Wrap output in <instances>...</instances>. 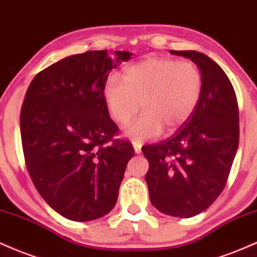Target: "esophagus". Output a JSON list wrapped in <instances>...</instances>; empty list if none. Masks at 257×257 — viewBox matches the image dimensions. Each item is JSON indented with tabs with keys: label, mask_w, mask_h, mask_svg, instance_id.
Segmentation results:
<instances>
[{
	"label": "esophagus",
	"mask_w": 257,
	"mask_h": 257,
	"mask_svg": "<svg viewBox=\"0 0 257 257\" xmlns=\"http://www.w3.org/2000/svg\"><path fill=\"white\" fill-rule=\"evenodd\" d=\"M132 146H134V149H135V153L136 154H140L141 153V150H142V143H141V142L134 141V142H132Z\"/></svg>",
	"instance_id": "obj_1"
}]
</instances>
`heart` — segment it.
I'll return each instance as SVG.
<instances>
[{
    "label": "heart",
    "mask_w": 257,
    "mask_h": 257,
    "mask_svg": "<svg viewBox=\"0 0 257 257\" xmlns=\"http://www.w3.org/2000/svg\"><path fill=\"white\" fill-rule=\"evenodd\" d=\"M122 80L110 75L103 86L108 114L119 126L126 125L141 107L143 114L126 130L141 142L182 126L192 115L202 95L203 79L191 61L148 57L128 66Z\"/></svg>",
    "instance_id": "heart-1"
}]
</instances>
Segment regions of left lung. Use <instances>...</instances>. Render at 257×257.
<instances>
[{
    "instance_id": "obj_1",
    "label": "left lung",
    "mask_w": 257,
    "mask_h": 257,
    "mask_svg": "<svg viewBox=\"0 0 257 257\" xmlns=\"http://www.w3.org/2000/svg\"><path fill=\"white\" fill-rule=\"evenodd\" d=\"M200 68L202 95L192 115L167 140L142 148L149 161V198L160 212L191 218L206 210L227 183L238 143L239 111L230 79L198 51L171 50Z\"/></svg>"
}]
</instances>
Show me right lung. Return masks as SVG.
<instances>
[{"label":"right lung","instance_id":"right-lung-1","mask_svg":"<svg viewBox=\"0 0 257 257\" xmlns=\"http://www.w3.org/2000/svg\"><path fill=\"white\" fill-rule=\"evenodd\" d=\"M131 53L90 50L54 63L33 78L20 113L25 165L39 195L62 216L90 221L115 206L135 150L114 140L116 123L103 98L109 72Z\"/></svg>","mask_w":257,"mask_h":257}]
</instances>
